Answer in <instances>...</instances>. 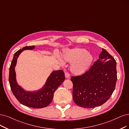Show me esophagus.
Returning a JSON list of instances; mask_svg holds the SVG:
<instances>
[{"label": "esophagus", "instance_id": "34e87169", "mask_svg": "<svg viewBox=\"0 0 129 129\" xmlns=\"http://www.w3.org/2000/svg\"><path fill=\"white\" fill-rule=\"evenodd\" d=\"M65 77H66V78H69L70 77V74H69L68 72H65Z\"/></svg>", "mask_w": 129, "mask_h": 129}]
</instances>
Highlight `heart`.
I'll return each instance as SVG.
<instances>
[{"instance_id":"obj_1","label":"heart","mask_w":129,"mask_h":129,"mask_svg":"<svg viewBox=\"0 0 129 129\" xmlns=\"http://www.w3.org/2000/svg\"><path fill=\"white\" fill-rule=\"evenodd\" d=\"M65 61L73 63L71 71L73 74L79 75L84 73L91 65L92 56L83 48H77L66 51L63 55Z\"/></svg>"}]
</instances>
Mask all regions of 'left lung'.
Returning a JSON list of instances; mask_svg holds the SVG:
<instances>
[{"label":"left lung","mask_w":129,"mask_h":129,"mask_svg":"<svg viewBox=\"0 0 129 129\" xmlns=\"http://www.w3.org/2000/svg\"><path fill=\"white\" fill-rule=\"evenodd\" d=\"M73 85V99L77 105L94 108L106 102L115 90L117 81L116 62L102 49L99 58L89 70L71 77Z\"/></svg>","instance_id":"8db88e82"}]
</instances>
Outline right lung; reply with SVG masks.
I'll return each mask as SVG.
<instances>
[{"instance_id":"1","label":"right lung","mask_w":129,"mask_h":129,"mask_svg":"<svg viewBox=\"0 0 129 129\" xmlns=\"http://www.w3.org/2000/svg\"><path fill=\"white\" fill-rule=\"evenodd\" d=\"M35 48V46H26L14 54L9 68V82L13 93L21 104L29 107L41 108L47 107L51 103L55 91L65 80V74L63 70L53 71L48 78L44 87L37 91L27 92L19 86L16 80L15 71L17 59L24 50H32Z\"/></svg>"}]
</instances>
